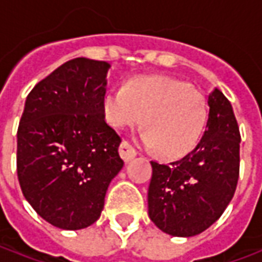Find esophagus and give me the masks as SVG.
Here are the masks:
<instances>
[{
	"instance_id": "34e87169",
	"label": "esophagus",
	"mask_w": 262,
	"mask_h": 262,
	"mask_svg": "<svg viewBox=\"0 0 262 262\" xmlns=\"http://www.w3.org/2000/svg\"><path fill=\"white\" fill-rule=\"evenodd\" d=\"M120 157L125 160L126 163H129L132 159H135L137 156V150L132 146L129 142H122L119 148Z\"/></svg>"
}]
</instances>
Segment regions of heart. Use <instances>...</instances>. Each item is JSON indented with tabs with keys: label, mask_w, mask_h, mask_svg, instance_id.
I'll list each match as a JSON object with an SVG mask.
<instances>
[{
	"label": "heart",
	"mask_w": 262,
	"mask_h": 262,
	"mask_svg": "<svg viewBox=\"0 0 262 262\" xmlns=\"http://www.w3.org/2000/svg\"><path fill=\"white\" fill-rule=\"evenodd\" d=\"M103 114L116 129L140 125L143 143L157 153L177 159L192 151L202 136L208 111L202 92L184 81L154 75L109 90Z\"/></svg>",
	"instance_id": "heart-1"
}]
</instances>
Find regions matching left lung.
<instances>
[{
	"label": "left lung",
	"mask_w": 262,
	"mask_h": 262,
	"mask_svg": "<svg viewBox=\"0 0 262 262\" xmlns=\"http://www.w3.org/2000/svg\"><path fill=\"white\" fill-rule=\"evenodd\" d=\"M209 119L198 146L170 165L151 161L148 216L176 237L196 236L225 212L240 172V130L229 99L217 88L208 99Z\"/></svg>",
	"instance_id": "left-lung-1"
}]
</instances>
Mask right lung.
<instances>
[{"label":"right lung","mask_w":262,"mask_h":262,"mask_svg":"<svg viewBox=\"0 0 262 262\" xmlns=\"http://www.w3.org/2000/svg\"><path fill=\"white\" fill-rule=\"evenodd\" d=\"M106 61L77 57L39 81L18 126L16 172L36 213L64 230L97 222L122 170L120 136L105 122Z\"/></svg>","instance_id":"1"}]
</instances>
